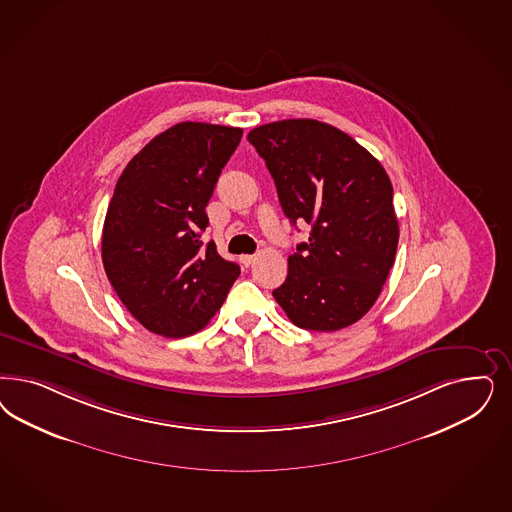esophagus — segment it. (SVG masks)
<instances>
[{
	"mask_svg": "<svg viewBox=\"0 0 512 512\" xmlns=\"http://www.w3.org/2000/svg\"><path fill=\"white\" fill-rule=\"evenodd\" d=\"M254 262H256V256H252V254L241 256V264L245 265V267H250Z\"/></svg>",
	"mask_w": 512,
	"mask_h": 512,
	"instance_id": "1",
	"label": "esophagus"
}]
</instances>
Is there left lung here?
<instances>
[{
	"instance_id": "obj_1",
	"label": "left lung",
	"mask_w": 512,
	"mask_h": 512,
	"mask_svg": "<svg viewBox=\"0 0 512 512\" xmlns=\"http://www.w3.org/2000/svg\"><path fill=\"white\" fill-rule=\"evenodd\" d=\"M248 141L275 181L284 215L311 224L273 297L303 330L337 331L375 305L396 260L394 188L379 160L313 118L254 128Z\"/></svg>"
}]
</instances>
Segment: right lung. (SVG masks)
Masks as SVG:
<instances>
[{"label": "right lung", "mask_w": 512, "mask_h": 512, "mask_svg": "<svg viewBox=\"0 0 512 512\" xmlns=\"http://www.w3.org/2000/svg\"><path fill=\"white\" fill-rule=\"evenodd\" d=\"M231 126L181 122L137 152L109 203L101 260L116 296L147 330L186 337L222 307L241 269L211 241L205 207L241 141Z\"/></svg>", "instance_id": "right-lung-1"}]
</instances>
